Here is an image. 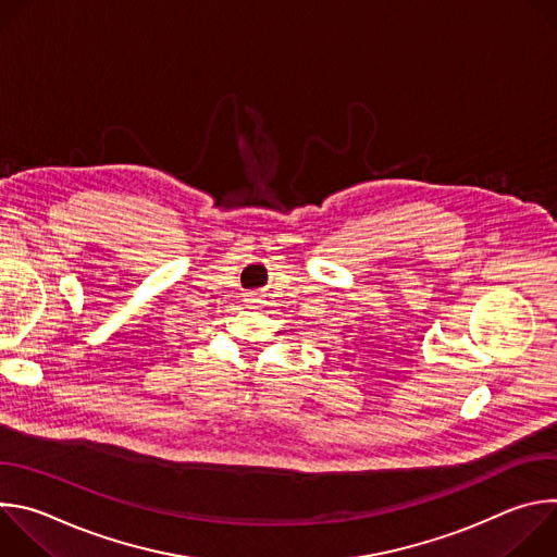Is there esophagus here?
<instances>
[{
	"mask_svg": "<svg viewBox=\"0 0 557 557\" xmlns=\"http://www.w3.org/2000/svg\"><path fill=\"white\" fill-rule=\"evenodd\" d=\"M247 301H249V304H258L260 299H258V295H256V293H251V295L247 297Z\"/></svg>",
	"mask_w": 557,
	"mask_h": 557,
	"instance_id": "1",
	"label": "esophagus"
}]
</instances>
